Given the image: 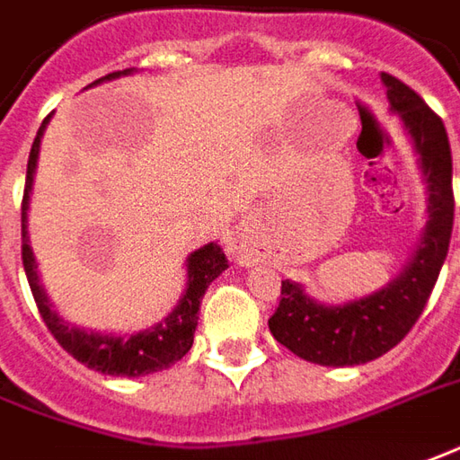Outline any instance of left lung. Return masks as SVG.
I'll return each instance as SVG.
<instances>
[{
	"label": "left lung",
	"instance_id": "1",
	"mask_svg": "<svg viewBox=\"0 0 460 460\" xmlns=\"http://www.w3.org/2000/svg\"><path fill=\"white\" fill-rule=\"evenodd\" d=\"M381 79L391 112L403 119L405 132L413 139L426 180L429 220L403 272L373 296L343 305H323L305 296L300 283L283 280L280 305L268 321L272 338L318 366H360L401 343L426 308L448 255L454 230V160L443 119L401 79L385 72Z\"/></svg>",
	"mask_w": 460,
	"mask_h": 460
}]
</instances>
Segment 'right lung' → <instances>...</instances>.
<instances>
[{
	"label": "right lung",
	"instance_id": "obj_1",
	"mask_svg": "<svg viewBox=\"0 0 460 460\" xmlns=\"http://www.w3.org/2000/svg\"><path fill=\"white\" fill-rule=\"evenodd\" d=\"M132 69H122V72H112L102 79H94L92 84H100L107 79L122 77L129 75ZM90 84V87H92ZM49 117H44L42 128L34 137L30 152V163H27V182H24V199H22V262H24V272L30 280L31 296L40 308L44 325L57 338V343L65 348L72 358H77L79 363H84L87 368L100 370L104 376H125V378H137V376H147V373H157V370L170 368L180 358L192 348V338H195V328H198V313L202 296L208 290V285L227 268V258H225L223 248L217 243H208L199 250H195L188 258V288L180 297L177 308L147 331L139 332H125V335H115V332H94L69 325L65 323L57 310H52V303L44 293L42 283H40V272H37V262H34V252L30 245V233H27V210H30V195L31 182H34V170H37V157H40V142H42L44 128H47Z\"/></svg>",
	"mask_w": 460,
	"mask_h": 460
}]
</instances>
